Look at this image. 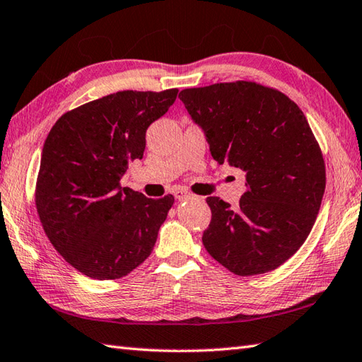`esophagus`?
Segmentation results:
<instances>
[{"label":"esophagus","instance_id":"34e87169","mask_svg":"<svg viewBox=\"0 0 362 362\" xmlns=\"http://www.w3.org/2000/svg\"><path fill=\"white\" fill-rule=\"evenodd\" d=\"M173 195H175L176 199H189V198H192V195L186 190H175Z\"/></svg>","mask_w":362,"mask_h":362}]
</instances>
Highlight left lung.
Here are the masks:
<instances>
[{
  "instance_id": "obj_1",
  "label": "left lung",
  "mask_w": 362,
  "mask_h": 362,
  "mask_svg": "<svg viewBox=\"0 0 362 362\" xmlns=\"http://www.w3.org/2000/svg\"><path fill=\"white\" fill-rule=\"evenodd\" d=\"M178 98L212 158L245 172L247 187L234 209L206 198V251L237 276L276 269L307 240L325 190L324 158L307 117L285 94L252 82L187 88Z\"/></svg>"
}]
</instances>
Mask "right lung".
<instances>
[{
	"instance_id": "right-lung-1",
	"label": "right lung",
	"mask_w": 362,
	"mask_h": 362,
	"mask_svg": "<svg viewBox=\"0 0 362 362\" xmlns=\"http://www.w3.org/2000/svg\"><path fill=\"white\" fill-rule=\"evenodd\" d=\"M178 90L119 91L63 115L45 141L35 203L52 246L71 267L98 280L127 276L153 251L175 203L120 187L142 159L147 128Z\"/></svg>"
}]
</instances>
